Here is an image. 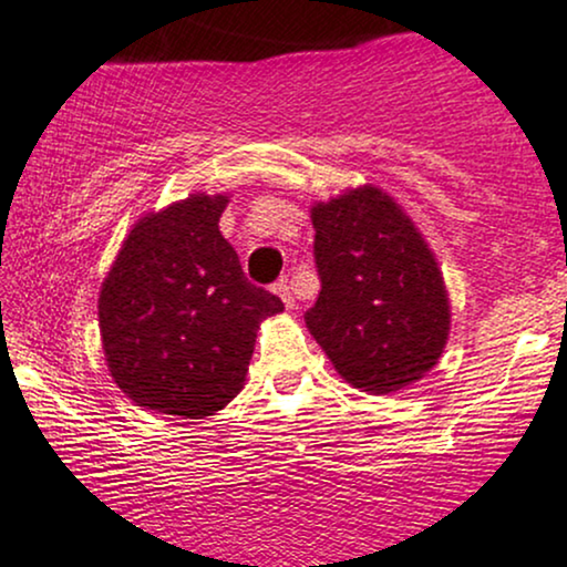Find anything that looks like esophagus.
I'll list each match as a JSON object with an SVG mask.
<instances>
[{"instance_id": "1", "label": "esophagus", "mask_w": 567, "mask_h": 567, "mask_svg": "<svg viewBox=\"0 0 567 567\" xmlns=\"http://www.w3.org/2000/svg\"><path fill=\"white\" fill-rule=\"evenodd\" d=\"M272 291H276V295L284 299L286 308H289V310L295 308V295H291V286H289V281H286V278H281V281L272 284Z\"/></svg>"}]
</instances>
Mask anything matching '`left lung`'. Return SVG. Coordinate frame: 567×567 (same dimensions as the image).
Instances as JSON below:
<instances>
[{
	"instance_id": "8db88e82",
	"label": "left lung",
	"mask_w": 567,
	"mask_h": 567,
	"mask_svg": "<svg viewBox=\"0 0 567 567\" xmlns=\"http://www.w3.org/2000/svg\"><path fill=\"white\" fill-rule=\"evenodd\" d=\"M321 295L305 312L339 377L395 392L443 355L451 305L435 255L411 217L374 185L310 209Z\"/></svg>"
}]
</instances>
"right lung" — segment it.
<instances>
[{
  "instance_id": "1",
  "label": "right lung",
  "mask_w": 567,
  "mask_h": 567,
  "mask_svg": "<svg viewBox=\"0 0 567 567\" xmlns=\"http://www.w3.org/2000/svg\"><path fill=\"white\" fill-rule=\"evenodd\" d=\"M228 196L190 193L145 215L97 299L109 371L130 401L204 419L244 388L259 321L284 302L244 276L219 233Z\"/></svg>"
}]
</instances>
